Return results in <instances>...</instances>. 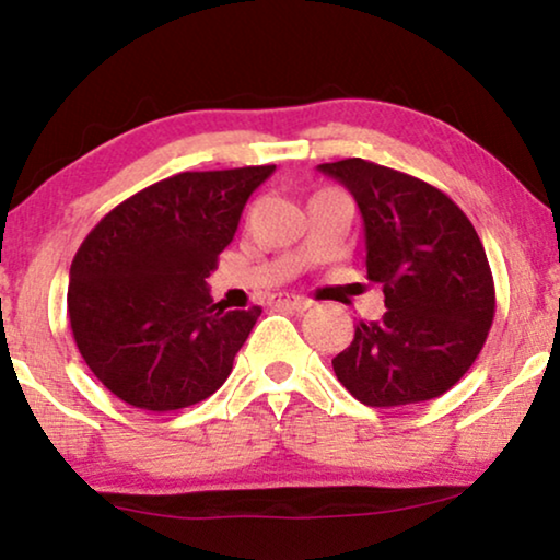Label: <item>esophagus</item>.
I'll return each instance as SVG.
<instances>
[{
    "instance_id": "obj_1",
    "label": "esophagus",
    "mask_w": 560,
    "mask_h": 560,
    "mask_svg": "<svg viewBox=\"0 0 560 560\" xmlns=\"http://www.w3.org/2000/svg\"><path fill=\"white\" fill-rule=\"evenodd\" d=\"M271 304H276V307L296 310V312H304V310L312 307L310 300H304V296H292V294H273Z\"/></svg>"
}]
</instances>
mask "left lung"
Wrapping results in <instances>:
<instances>
[{
    "instance_id": "1",
    "label": "left lung",
    "mask_w": 560,
    "mask_h": 560,
    "mask_svg": "<svg viewBox=\"0 0 560 560\" xmlns=\"http://www.w3.org/2000/svg\"><path fill=\"white\" fill-rule=\"evenodd\" d=\"M353 194L378 323H358L332 358L338 382L369 407L441 397L471 369L494 319V279L471 220L441 189L363 159L319 163Z\"/></svg>"
}]
</instances>
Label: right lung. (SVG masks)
<instances>
[{"label":"right lung","mask_w":560,"mask_h":560,"mask_svg":"<svg viewBox=\"0 0 560 560\" xmlns=\"http://www.w3.org/2000/svg\"><path fill=\"white\" fill-rule=\"evenodd\" d=\"M276 166L184 171L132 194L81 243L69 319L92 374L128 405L171 412L225 384L260 307L212 302L207 276Z\"/></svg>","instance_id":"1"}]
</instances>
